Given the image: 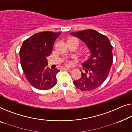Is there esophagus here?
Here are the masks:
<instances>
[{
  "instance_id": "1",
  "label": "esophagus",
  "mask_w": 132,
  "mask_h": 132,
  "mask_svg": "<svg viewBox=\"0 0 132 132\" xmlns=\"http://www.w3.org/2000/svg\"><path fill=\"white\" fill-rule=\"evenodd\" d=\"M63 70H70V68H66V67H64V68H62Z\"/></svg>"
}]
</instances>
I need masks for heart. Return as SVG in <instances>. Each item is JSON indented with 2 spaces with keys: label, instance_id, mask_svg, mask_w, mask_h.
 I'll use <instances>...</instances> for the list:
<instances>
[{
  "label": "heart",
  "instance_id": "heart-1",
  "mask_svg": "<svg viewBox=\"0 0 132 132\" xmlns=\"http://www.w3.org/2000/svg\"><path fill=\"white\" fill-rule=\"evenodd\" d=\"M70 39H77L73 38H70V39H69V40H70ZM71 63H72V62H70V61H68V62H67V64H69H69H71Z\"/></svg>",
  "mask_w": 132,
  "mask_h": 132
}]
</instances>
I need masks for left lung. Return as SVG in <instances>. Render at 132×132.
<instances>
[{
	"mask_svg": "<svg viewBox=\"0 0 132 132\" xmlns=\"http://www.w3.org/2000/svg\"><path fill=\"white\" fill-rule=\"evenodd\" d=\"M87 45L90 51L88 59L82 64L81 77L73 84L82 91L94 90L107 78L112 64V46L105 35L93 29L72 32Z\"/></svg>",
	"mask_w": 132,
	"mask_h": 132,
	"instance_id": "obj_1",
	"label": "left lung"
}]
</instances>
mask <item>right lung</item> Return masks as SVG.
Instances as JSON below:
<instances>
[{"mask_svg": "<svg viewBox=\"0 0 132 132\" xmlns=\"http://www.w3.org/2000/svg\"><path fill=\"white\" fill-rule=\"evenodd\" d=\"M60 33L48 31L35 33L26 39L20 48L21 65L26 79L38 90H48L57 84L56 75L60 70L48 68L47 57Z\"/></svg>", "mask_w": 132, "mask_h": 132, "instance_id": "add662e5", "label": "right lung"}]
</instances>
